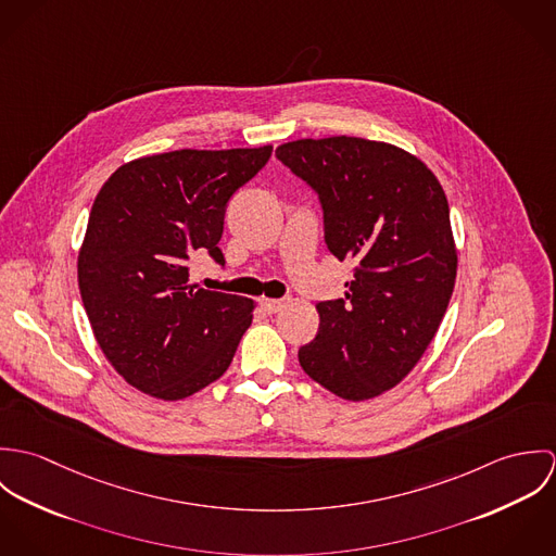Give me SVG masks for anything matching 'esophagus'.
Returning <instances> with one entry per match:
<instances>
[{
	"label": "esophagus",
	"instance_id": "34e87169",
	"mask_svg": "<svg viewBox=\"0 0 556 556\" xmlns=\"http://www.w3.org/2000/svg\"><path fill=\"white\" fill-rule=\"evenodd\" d=\"M282 306H285V302H282V300H269V298H263V300H261V308H263L267 315H276V313H280V311H282Z\"/></svg>",
	"mask_w": 556,
	"mask_h": 556
}]
</instances>
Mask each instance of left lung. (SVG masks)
Wrapping results in <instances>:
<instances>
[{"label": "left lung", "instance_id": "obj_1", "mask_svg": "<svg viewBox=\"0 0 556 556\" xmlns=\"http://www.w3.org/2000/svg\"><path fill=\"white\" fill-rule=\"evenodd\" d=\"M276 156L317 192L329 252L355 261L344 298L317 304L300 364L336 396H381L421 359L454 293L447 197L421 160L383 141L300 139Z\"/></svg>", "mask_w": 556, "mask_h": 556}]
</instances>
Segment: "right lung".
Wrapping results in <instances>:
<instances>
[{"mask_svg":"<svg viewBox=\"0 0 556 556\" xmlns=\"http://www.w3.org/2000/svg\"><path fill=\"white\" fill-rule=\"evenodd\" d=\"M271 156L252 150H177L122 164L100 188L79 250V291L98 346L132 388L160 400L220 379L254 302L194 289L188 261L218 241L225 210Z\"/></svg>","mask_w":556,"mask_h":556,"instance_id":"right-lung-1","label":"right lung"}]
</instances>
